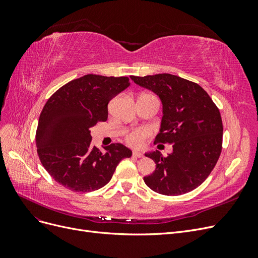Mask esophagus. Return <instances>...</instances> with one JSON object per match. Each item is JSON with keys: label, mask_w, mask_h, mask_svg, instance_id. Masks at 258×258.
Here are the masks:
<instances>
[{"label": "esophagus", "mask_w": 258, "mask_h": 258, "mask_svg": "<svg viewBox=\"0 0 258 258\" xmlns=\"http://www.w3.org/2000/svg\"><path fill=\"white\" fill-rule=\"evenodd\" d=\"M132 156H134V157H136V158H142L143 157V154L140 153V152H134Z\"/></svg>", "instance_id": "obj_1"}]
</instances>
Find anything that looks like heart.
<instances>
[{"label":"heart","instance_id":"b5f03b06","mask_svg":"<svg viewBox=\"0 0 258 258\" xmlns=\"http://www.w3.org/2000/svg\"><path fill=\"white\" fill-rule=\"evenodd\" d=\"M150 135V132L145 129H137L131 131L130 134L127 136V142L131 146H141L144 142V140Z\"/></svg>","mask_w":258,"mask_h":258}]
</instances>
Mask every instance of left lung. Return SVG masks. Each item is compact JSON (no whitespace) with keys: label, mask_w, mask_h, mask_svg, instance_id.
<instances>
[{"label":"left lung","mask_w":258,"mask_h":258,"mask_svg":"<svg viewBox=\"0 0 258 258\" xmlns=\"http://www.w3.org/2000/svg\"><path fill=\"white\" fill-rule=\"evenodd\" d=\"M131 80L161 100L162 118L155 142L173 147L167 157L159 151L145 154L156 163L154 172L144 176L145 184L166 196H178L197 188L213 170L222 152L220 110L204 88L179 76L162 73L131 76Z\"/></svg>","instance_id":"left-lung-1"}]
</instances>
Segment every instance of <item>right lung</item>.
I'll return each instance as SVG.
<instances>
[{"mask_svg":"<svg viewBox=\"0 0 258 258\" xmlns=\"http://www.w3.org/2000/svg\"><path fill=\"white\" fill-rule=\"evenodd\" d=\"M130 86L126 76L87 74L62 86L48 99L38 119L35 142L43 167L54 181L79 192L111 181L119 161L132 152L120 143L105 153L92 146L90 128L107 119V104Z\"/></svg>","mask_w":258,"mask_h":258,"instance_id":"right-lung-1","label":"right lung"}]
</instances>
